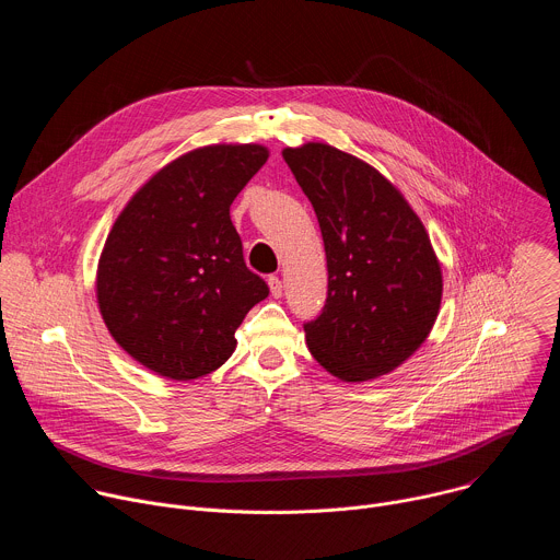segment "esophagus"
Here are the masks:
<instances>
[{"label":"esophagus","instance_id":"1","mask_svg":"<svg viewBox=\"0 0 560 560\" xmlns=\"http://www.w3.org/2000/svg\"><path fill=\"white\" fill-rule=\"evenodd\" d=\"M268 285H270V292H272L275 299H279V296L283 294V283H281L279 277H270V279H268Z\"/></svg>","mask_w":560,"mask_h":560}]
</instances>
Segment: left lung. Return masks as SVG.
<instances>
[{"label":"left lung","mask_w":560,"mask_h":560,"mask_svg":"<svg viewBox=\"0 0 560 560\" xmlns=\"http://www.w3.org/2000/svg\"><path fill=\"white\" fill-rule=\"evenodd\" d=\"M322 228L328 299L303 324L312 357L343 381L401 365L430 335L443 292L430 236L385 177L326 143L283 150Z\"/></svg>","instance_id":"8db88e82"}]
</instances>
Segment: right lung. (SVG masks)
<instances>
[{
  "label": "right lung",
  "instance_id": "right-lung-1",
  "mask_svg": "<svg viewBox=\"0 0 560 560\" xmlns=\"http://www.w3.org/2000/svg\"><path fill=\"white\" fill-rule=\"evenodd\" d=\"M266 159L257 143L192 150L159 171L115 221L97 301L115 341L152 372L175 381L210 374L268 296L230 221V203Z\"/></svg>",
  "mask_w": 560,
  "mask_h": 560
}]
</instances>
